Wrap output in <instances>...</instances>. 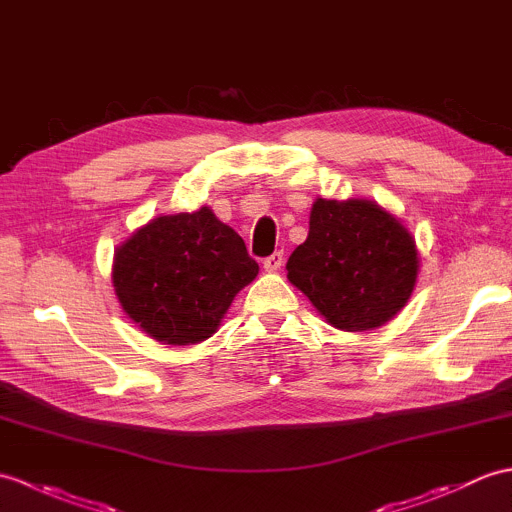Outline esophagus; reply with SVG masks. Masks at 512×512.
I'll use <instances>...</instances> for the list:
<instances>
[{"label":"esophagus","instance_id":"obj_1","mask_svg":"<svg viewBox=\"0 0 512 512\" xmlns=\"http://www.w3.org/2000/svg\"><path fill=\"white\" fill-rule=\"evenodd\" d=\"M283 266V253H272L270 257L264 259V268L268 272H277Z\"/></svg>","mask_w":512,"mask_h":512}]
</instances>
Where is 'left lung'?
I'll list each match as a JSON object with an SVG mask.
<instances>
[{"label":"left lung","instance_id":"1","mask_svg":"<svg viewBox=\"0 0 512 512\" xmlns=\"http://www.w3.org/2000/svg\"><path fill=\"white\" fill-rule=\"evenodd\" d=\"M285 270L329 325L368 331L408 303L419 251L401 220L377 202L316 198L307 240L294 248Z\"/></svg>","mask_w":512,"mask_h":512}]
</instances>
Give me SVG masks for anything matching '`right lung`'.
<instances>
[{"mask_svg":"<svg viewBox=\"0 0 512 512\" xmlns=\"http://www.w3.org/2000/svg\"><path fill=\"white\" fill-rule=\"evenodd\" d=\"M259 272L246 244L209 207L150 220L115 248L113 288L133 323L161 344L216 334Z\"/></svg>","mask_w":512,"mask_h":512,"instance_id":"obj_1","label":"right lung"}]
</instances>
